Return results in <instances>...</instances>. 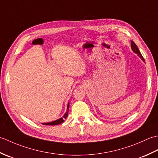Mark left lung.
Wrapping results in <instances>:
<instances>
[{"instance_id":"obj_1","label":"left lung","mask_w":158,"mask_h":158,"mask_svg":"<svg viewBox=\"0 0 158 158\" xmlns=\"http://www.w3.org/2000/svg\"><path fill=\"white\" fill-rule=\"evenodd\" d=\"M131 48H132V51H133L134 52H135V53H136V54L140 57V58L144 62H145V60H144L143 56L141 55V53H140L139 48H137L136 45L135 44V42H134L133 41H131Z\"/></svg>"}]
</instances>
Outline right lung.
Segmentation results:
<instances>
[{
    "instance_id": "1",
    "label": "right lung",
    "mask_w": 158,
    "mask_h": 158,
    "mask_svg": "<svg viewBox=\"0 0 158 158\" xmlns=\"http://www.w3.org/2000/svg\"><path fill=\"white\" fill-rule=\"evenodd\" d=\"M69 110V102L68 103V105H67L66 112L64 113V115H63L62 117H60V119L53 121V122H48V123H43L42 124H43V125H46V126H54V125H58V124H60V123H62V122H64V119H66V117H68Z\"/></svg>"
}]
</instances>
